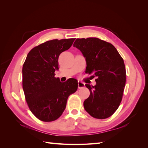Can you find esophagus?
I'll return each instance as SVG.
<instances>
[{
  "label": "esophagus",
  "instance_id": "34e87169",
  "mask_svg": "<svg viewBox=\"0 0 148 148\" xmlns=\"http://www.w3.org/2000/svg\"><path fill=\"white\" fill-rule=\"evenodd\" d=\"M78 88H84L85 86V84L82 82H79L78 81Z\"/></svg>",
  "mask_w": 148,
  "mask_h": 148
}]
</instances>
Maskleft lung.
Instances as JSON below:
<instances>
[{
	"label": "left lung",
	"instance_id": "1",
	"mask_svg": "<svg viewBox=\"0 0 148 148\" xmlns=\"http://www.w3.org/2000/svg\"><path fill=\"white\" fill-rule=\"evenodd\" d=\"M86 62L85 72L96 77V84H86L90 95L84 108L92 117L108 118L118 109L126 82V70L122 57L116 48L97 38L77 39L73 44Z\"/></svg>",
	"mask_w": 148,
	"mask_h": 148
}]
</instances>
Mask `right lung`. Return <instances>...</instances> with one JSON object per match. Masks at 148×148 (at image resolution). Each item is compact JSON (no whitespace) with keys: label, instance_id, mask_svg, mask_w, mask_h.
<instances>
[{"label":"right lung","instance_id":"add662e5","mask_svg":"<svg viewBox=\"0 0 148 148\" xmlns=\"http://www.w3.org/2000/svg\"><path fill=\"white\" fill-rule=\"evenodd\" d=\"M74 38L53 39L31 49L22 69L23 89L30 110L38 119L52 122L59 118L67 99L77 90L78 81L70 78L60 82L56 78L59 57L73 44Z\"/></svg>","mask_w":148,"mask_h":148}]
</instances>
